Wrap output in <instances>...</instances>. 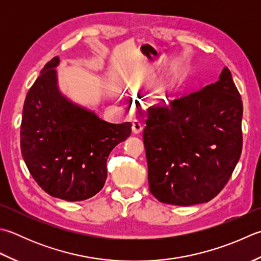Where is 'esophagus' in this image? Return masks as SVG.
<instances>
[{
    "instance_id": "34e87169",
    "label": "esophagus",
    "mask_w": 261,
    "mask_h": 261,
    "mask_svg": "<svg viewBox=\"0 0 261 261\" xmlns=\"http://www.w3.org/2000/svg\"><path fill=\"white\" fill-rule=\"evenodd\" d=\"M142 129H144V126H142V124L140 123V121L135 120L132 122V132H134V134L139 135L142 131Z\"/></svg>"
}]
</instances>
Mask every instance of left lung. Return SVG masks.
Wrapping results in <instances>:
<instances>
[{
    "instance_id": "8db88e82",
    "label": "left lung",
    "mask_w": 261,
    "mask_h": 261,
    "mask_svg": "<svg viewBox=\"0 0 261 261\" xmlns=\"http://www.w3.org/2000/svg\"><path fill=\"white\" fill-rule=\"evenodd\" d=\"M243 105L229 70L168 107L148 109L144 144L148 182L157 200L208 202L226 186L242 151Z\"/></svg>"
}]
</instances>
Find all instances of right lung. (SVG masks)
Returning <instances> with one entry per match:
<instances>
[{
  "mask_svg": "<svg viewBox=\"0 0 261 261\" xmlns=\"http://www.w3.org/2000/svg\"><path fill=\"white\" fill-rule=\"evenodd\" d=\"M55 56L29 89L22 111L20 146L38 186L66 201L94 197L107 178L113 148L131 135V123L113 124L61 93Z\"/></svg>",
  "mask_w": 261,
  "mask_h": 261,
  "instance_id": "1",
  "label": "right lung"
}]
</instances>
